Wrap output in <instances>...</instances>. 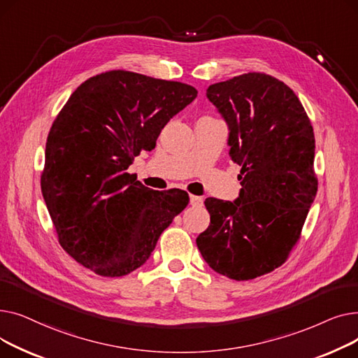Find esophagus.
I'll use <instances>...</instances> for the list:
<instances>
[{
    "label": "esophagus",
    "instance_id": "esophagus-1",
    "mask_svg": "<svg viewBox=\"0 0 358 358\" xmlns=\"http://www.w3.org/2000/svg\"><path fill=\"white\" fill-rule=\"evenodd\" d=\"M190 204L192 206H196V208H200V206H203V199L199 197V196H190Z\"/></svg>",
    "mask_w": 358,
    "mask_h": 358
}]
</instances>
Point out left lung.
Listing matches in <instances>:
<instances>
[{
	"instance_id": "obj_1",
	"label": "left lung",
	"mask_w": 358,
	"mask_h": 358,
	"mask_svg": "<svg viewBox=\"0 0 358 358\" xmlns=\"http://www.w3.org/2000/svg\"><path fill=\"white\" fill-rule=\"evenodd\" d=\"M229 126V155L241 165L235 201L206 199L210 224L196 243L216 273L252 280L285 264L317 192L315 135L290 87L248 72L206 92Z\"/></svg>"
}]
</instances>
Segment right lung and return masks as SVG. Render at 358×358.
<instances>
[{
  "label": "right lung",
  "instance_id": "right-lung-1",
  "mask_svg": "<svg viewBox=\"0 0 358 358\" xmlns=\"http://www.w3.org/2000/svg\"><path fill=\"white\" fill-rule=\"evenodd\" d=\"M196 97L189 84L116 69L84 81L56 116L42 194L61 247L85 268L135 271L189 204L184 190H150L127 168Z\"/></svg>",
  "mask_w": 358,
  "mask_h": 358
}]
</instances>
